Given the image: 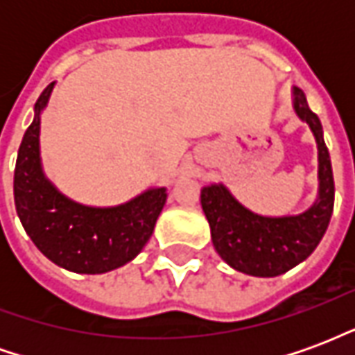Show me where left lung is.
Here are the masks:
<instances>
[{
	"mask_svg": "<svg viewBox=\"0 0 355 355\" xmlns=\"http://www.w3.org/2000/svg\"><path fill=\"white\" fill-rule=\"evenodd\" d=\"M295 110L310 125L320 150V200L297 216L268 218L247 211L223 184L201 190V207L211 226L216 253L232 268L257 277L285 274L306 261L327 230L335 205V180L320 117L295 89Z\"/></svg>",
	"mask_w": 355,
	"mask_h": 355,
	"instance_id": "left-lung-1",
	"label": "left lung"
}]
</instances>
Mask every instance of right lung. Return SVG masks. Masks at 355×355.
Wrapping results in <instances>:
<instances>
[{
    "label": "right lung",
    "instance_id": "1",
    "mask_svg": "<svg viewBox=\"0 0 355 355\" xmlns=\"http://www.w3.org/2000/svg\"><path fill=\"white\" fill-rule=\"evenodd\" d=\"M51 83L35 102L34 121L20 142L15 167V205L24 230L49 261L78 274H102L132 261L146 245L167 190L155 188L112 209L66 200L43 177L40 165V112Z\"/></svg>",
    "mask_w": 355,
    "mask_h": 355
}]
</instances>
